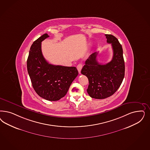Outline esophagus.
Segmentation results:
<instances>
[{"mask_svg":"<svg viewBox=\"0 0 150 150\" xmlns=\"http://www.w3.org/2000/svg\"><path fill=\"white\" fill-rule=\"evenodd\" d=\"M83 64L82 63H79L78 64L77 68L78 71V72L79 74H81V69L82 68Z\"/></svg>","mask_w":150,"mask_h":150,"instance_id":"34e87169","label":"esophagus"}]
</instances>
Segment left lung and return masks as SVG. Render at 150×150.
<instances>
[{
	"label": "left lung",
	"instance_id": "8db88e82",
	"mask_svg": "<svg viewBox=\"0 0 150 150\" xmlns=\"http://www.w3.org/2000/svg\"><path fill=\"white\" fill-rule=\"evenodd\" d=\"M107 42L111 44L113 56L105 64L98 63L97 52L92 53L86 61L81 73L87 76L89 85L87 89L89 96L102 99L110 97L119 89L125 76V62L121 44L116 38L105 34Z\"/></svg>",
	"mask_w": 150,
	"mask_h": 150
}]
</instances>
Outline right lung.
<instances>
[{"mask_svg":"<svg viewBox=\"0 0 150 150\" xmlns=\"http://www.w3.org/2000/svg\"><path fill=\"white\" fill-rule=\"evenodd\" d=\"M49 37L45 34L32 44L27 60V68L35 91L49 101H57L67 94L78 74L75 67L48 63L41 51V42Z\"/></svg>","mask_w":150,"mask_h":150,"instance_id":"right-lung-1","label":"right lung"}]
</instances>
